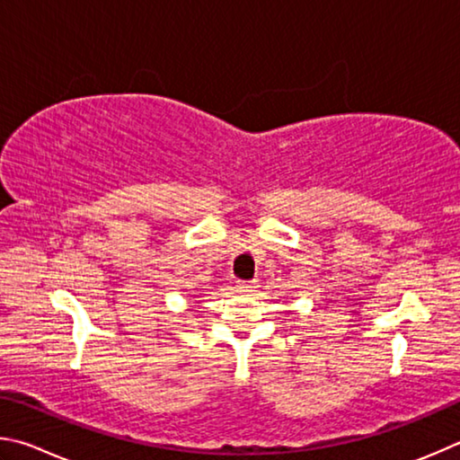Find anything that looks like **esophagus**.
Masks as SVG:
<instances>
[{"label":"esophagus","mask_w":460,"mask_h":460,"mask_svg":"<svg viewBox=\"0 0 460 460\" xmlns=\"http://www.w3.org/2000/svg\"><path fill=\"white\" fill-rule=\"evenodd\" d=\"M236 288H238V291H243V293H251L252 288H256V283H254V280H238Z\"/></svg>","instance_id":"34e87169"}]
</instances>
